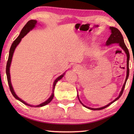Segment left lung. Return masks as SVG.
I'll list each match as a JSON object with an SVG mask.
<instances>
[{"mask_svg":"<svg viewBox=\"0 0 134 134\" xmlns=\"http://www.w3.org/2000/svg\"><path fill=\"white\" fill-rule=\"evenodd\" d=\"M110 29L111 30V35L110 36V37L109 38H108V40L106 42V45H109L111 44H113V43H118L119 44V45L121 47V48L123 49L124 51L127 54V76H126V81H125L123 85V86L122 87V89L121 90V92L120 93V94H119L118 97L116 98L114 101H113L112 102H111L110 103H109V104H108L106 106H105L104 107H101V108H89V107H86L85 105H84L82 103L81 101H80V99H79V97H78V98L79 101H80L81 103L82 104V105H83L85 107H86L88 109H92V110H101V109H103L104 108L108 107V106H109L110 105L112 104V103H113L115 101H116V100H118V99L121 96L122 94L123 93V91L124 89V87L125 86H126V82L127 81V79L129 78V72H130V70H129V60H130V53H129V49H128L127 47H126V44L124 43V39H123V37L122 36L121 32H120V30H119L118 29L114 27H110Z\"/></svg>","mask_w":134,"mask_h":134,"instance_id":"left-lung-1","label":"left lung"}]
</instances>
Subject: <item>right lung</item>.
<instances>
[{"mask_svg":"<svg viewBox=\"0 0 134 134\" xmlns=\"http://www.w3.org/2000/svg\"><path fill=\"white\" fill-rule=\"evenodd\" d=\"M37 23V21L36 20H30V21H28L26 24L25 25L24 27H23V29H22L21 33H20V35H19V36L17 37L15 40L14 41V42H13L12 45H11L10 49V52H9V56H8V60L7 62V65H6V74H7V81H8V85H9V87H10V90L11 91V93H12L13 96L15 97L16 99H18L19 101H20L21 102H22V103H24V104L28 105V106L32 107H43L44 105H47L48 104H49V102L52 101V99H53V97H54V89H55V85L57 83V82L58 81H59L60 79H61L63 76L64 75V74H63L60 75V76H59L58 78H57V79L53 83V92H52V94L50 97L49 98V99H48L46 101L44 102L43 103H42L41 104H40L38 105H36V106H34V105H30L29 104H28L27 103H26L25 101H24L23 100H22L21 99H20L18 96L16 95V94L14 92V91L13 90V88L12 87V85H11V81H10V64H11V60H12V58H13V53L14 52V50H15V48L16 47L17 45H18V44L21 41V39L24 37L26 35V34L29 32L30 30H32L33 27H35V25Z\"/></svg>","mask_w":134,"mask_h":134,"instance_id":"1","label":"right lung"}]
</instances>
